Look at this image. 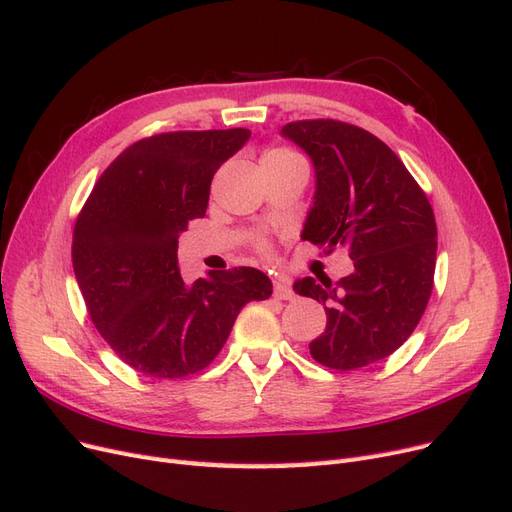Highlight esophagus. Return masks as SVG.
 <instances>
[{
  "mask_svg": "<svg viewBox=\"0 0 512 512\" xmlns=\"http://www.w3.org/2000/svg\"><path fill=\"white\" fill-rule=\"evenodd\" d=\"M273 294L277 299H282V301H292L294 299V292H292V288L284 282V280H277V282H273Z\"/></svg>",
  "mask_w": 512,
  "mask_h": 512,
  "instance_id": "esophagus-1",
  "label": "esophagus"
}]
</instances>
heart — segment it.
<instances>
[{
    "instance_id": "heart-1",
    "label": "heart",
    "mask_w": 512,
    "mask_h": 512,
    "mask_svg": "<svg viewBox=\"0 0 512 512\" xmlns=\"http://www.w3.org/2000/svg\"><path fill=\"white\" fill-rule=\"evenodd\" d=\"M288 158H301V156H299V153H294L292 149L275 147V149H269V151L265 153V156H262V162H267V160H288ZM256 245H258V250L265 252V254L271 250V247H269L265 241H258Z\"/></svg>"
}]
</instances>
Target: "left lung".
<instances>
[{
  "mask_svg": "<svg viewBox=\"0 0 512 512\" xmlns=\"http://www.w3.org/2000/svg\"><path fill=\"white\" fill-rule=\"evenodd\" d=\"M282 134L316 168L314 207L303 239L333 254L346 247L354 271L335 284H294L327 309V329L309 344L314 359L339 371L395 352L421 322L433 290L438 228L421 185L378 136L337 119L290 121Z\"/></svg>",
  "mask_w": 512,
  "mask_h": 512,
  "instance_id": "1",
  "label": "left lung"
}]
</instances>
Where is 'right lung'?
Masks as SVG:
<instances>
[{
	"instance_id": "obj_1",
	"label": "right lung",
	"mask_w": 512,
	"mask_h": 512,
	"mask_svg": "<svg viewBox=\"0 0 512 512\" xmlns=\"http://www.w3.org/2000/svg\"><path fill=\"white\" fill-rule=\"evenodd\" d=\"M250 130H185L141 138L108 164L76 218L72 267L91 322L123 363L153 378L205 369L245 303L273 286L252 267L185 284L177 237L203 218L215 170Z\"/></svg>"
}]
</instances>
